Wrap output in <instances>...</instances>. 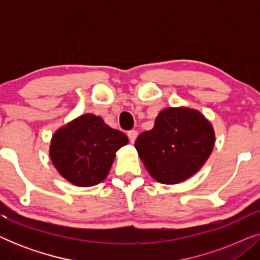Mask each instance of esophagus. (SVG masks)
<instances>
[{"mask_svg":"<svg viewBox=\"0 0 260 260\" xmlns=\"http://www.w3.org/2000/svg\"><path fill=\"white\" fill-rule=\"evenodd\" d=\"M137 136H138L137 130H130L129 133H127V137H129V140H130L131 143H134V142L136 141Z\"/></svg>","mask_w":260,"mask_h":260,"instance_id":"34e87169","label":"esophagus"}]
</instances>
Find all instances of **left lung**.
Returning a JSON list of instances; mask_svg holds the SVG:
<instances>
[{"mask_svg":"<svg viewBox=\"0 0 260 260\" xmlns=\"http://www.w3.org/2000/svg\"><path fill=\"white\" fill-rule=\"evenodd\" d=\"M211 123L197 110L168 108L154 127L137 137L135 148L156 181L175 184L189 179L205 165L214 147Z\"/></svg>","mask_w":260,"mask_h":260,"instance_id":"1","label":"left lung"}]
</instances>
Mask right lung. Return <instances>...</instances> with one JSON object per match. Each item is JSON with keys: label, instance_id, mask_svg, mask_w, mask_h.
Here are the masks:
<instances>
[{"label": "right lung", "instance_id": "add662e5", "mask_svg": "<svg viewBox=\"0 0 260 260\" xmlns=\"http://www.w3.org/2000/svg\"><path fill=\"white\" fill-rule=\"evenodd\" d=\"M127 142L122 131L86 113L53 135L49 155L62 177L76 186L90 187L108 176L116 151Z\"/></svg>", "mask_w": 260, "mask_h": 260}]
</instances>
